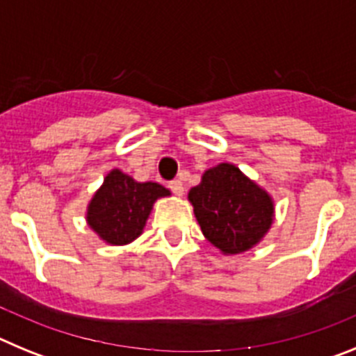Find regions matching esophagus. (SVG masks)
<instances>
[{
  "label": "esophagus",
  "mask_w": 356,
  "mask_h": 356,
  "mask_svg": "<svg viewBox=\"0 0 356 356\" xmlns=\"http://www.w3.org/2000/svg\"><path fill=\"white\" fill-rule=\"evenodd\" d=\"M169 188H171L176 196H181V194H184V184H181V180L169 181Z\"/></svg>",
  "instance_id": "esophagus-1"
}]
</instances>
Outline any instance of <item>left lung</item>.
I'll use <instances>...</instances> for the list:
<instances>
[{"instance_id": "obj_1", "label": "left lung", "mask_w": 356, "mask_h": 356, "mask_svg": "<svg viewBox=\"0 0 356 356\" xmlns=\"http://www.w3.org/2000/svg\"><path fill=\"white\" fill-rule=\"evenodd\" d=\"M188 200L201 232L222 253L253 248L273 222V201L232 163L209 169Z\"/></svg>"}]
</instances>
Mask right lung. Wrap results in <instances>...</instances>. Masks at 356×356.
Here are the masks:
<instances>
[{
  "instance_id": "obj_1",
  "label": "right lung",
  "mask_w": 356,
  "mask_h": 356,
  "mask_svg": "<svg viewBox=\"0 0 356 356\" xmlns=\"http://www.w3.org/2000/svg\"><path fill=\"white\" fill-rule=\"evenodd\" d=\"M162 196H169V191L162 185L153 181L139 184L114 169L94 194L87 221L108 244H128L143 234L151 207Z\"/></svg>"
}]
</instances>
